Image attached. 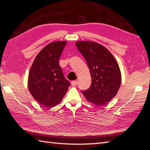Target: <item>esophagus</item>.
I'll return each mask as SVG.
<instances>
[{"label":"esophagus","mask_w":150,"mask_h":150,"mask_svg":"<svg viewBox=\"0 0 150 150\" xmlns=\"http://www.w3.org/2000/svg\"><path fill=\"white\" fill-rule=\"evenodd\" d=\"M71 84L73 86H76L78 84V81H73L71 82Z\"/></svg>","instance_id":"obj_1"}]
</instances>
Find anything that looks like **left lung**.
Returning a JSON list of instances; mask_svg holds the SVG:
<instances>
[{
	"label": "left lung",
	"mask_w": 150,
	"mask_h": 150,
	"mask_svg": "<svg viewBox=\"0 0 150 150\" xmlns=\"http://www.w3.org/2000/svg\"><path fill=\"white\" fill-rule=\"evenodd\" d=\"M79 52L90 69L91 84L82 90L85 98L97 105H103L115 96L121 82L119 65L112 54L104 46L91 41L76 42Z\"/></svg>",
	"instance_id": "1"
}]
</instances>
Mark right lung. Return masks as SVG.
<instances>
[{
	"label": "right lung",
	"instance_id": "obj_1",
	"mask_svg": "<svg viewBox=\"0 0 150 150\" xmlns=\"http://www.w3.org/2000/svg\"><path fill=\"white\" fill-rule=\"evenodd\" d=\"M66 44V41L47 44L38 53L30 70L29 91L38 103L46 107L60 103L70 86L59 63Z\"/></svg>",
	"mask_w": 150,
	"mask_h": 150
}]
</instances>
